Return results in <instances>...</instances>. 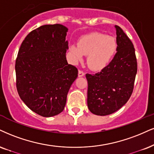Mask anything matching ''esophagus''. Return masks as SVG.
<instances>
[{"label": "esophagus", "mask_w": 154, "mask_h": 154, "mask_svg": "<svg viewBox=\"0 0 154 154\" xmlns=\"http://www.w3.org/2000/svg\"><path fill=\"white\" fill-rule=\"evenodd\" d=\"M84 75H85V73H83V71H79V77H83Z\"/></svg>", "instance_id": "34e87169"}]
</instances>
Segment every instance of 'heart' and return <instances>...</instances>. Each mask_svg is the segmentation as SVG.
<instances>
[{
	"mask_svg": "<svg viewBox=\"0 0 154 154\" xmlns=\"http://www.w3.org/2000/svg\"><path fill=\"white\" fill-rule=\"evenodd\" d=\"M115 38L100 33H91L81 37L78 45H70V52L75 63L81 61L83 56H87V64L91 69L100 71L106 68L116 52Z\"/></svg>",
	"mask_w": 154,
	"mask_h": 154,
	"instance_id": "1",
	"label": "heart"
}]
</instances>
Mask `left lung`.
<instances>
[{
    "label": "left lung",
    "instance_id": "left-lung-1",
    "mask_svg": "<svg viewBox=\"0 0 154 154\" xmlns=\"http://www.w3.org/2000/svg\"><path fill=\"white\" fill-rule=\"evenodd\" d=\"M116 31V54L101 71L86 75L88 81L87 104L95 115L107 116L121 109L128 101L134 89L137 61L134 45L123 30Z\"/></svg>",
    "mask_w": 154,
    "mask_h": 154
}]
</instances>
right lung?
Wrapping results in <instances>:
<instances>
[{
	"label": "right lung",
	"mask_w": 154,
	"mask_h": 154,
	"mask_svg": "<svg viewBox=\"0 0 154 154\" xmlns=\"http://www.w3.org/2000/svg\"><path fill=\"white\" fill-rule=\"evenodd\" d=\"M68 30L61 24L41 26L28 34L18 51L17 91L24 103L41 116L63 111L68 91L78 77V69L66 60Z\"/></svg>",
	"instance_id": "obj_1"
}]
</instances>
